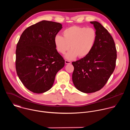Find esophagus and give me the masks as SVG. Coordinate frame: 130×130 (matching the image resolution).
Masks as SVG:
<instances>
[{
	"label": "esophagus",
	"instance_id": "34e87169",
	"mask_svg": "<svg viewBox=\"0 0 130 130\" xmlns=\"http://www.w3.org/2000/svg\"><path fill=\"white\" fill-rule=\"evenodd\" d=\"M65 63L66 64H70L71 63V62L70 61H67V60H65Z\"/></svg>",
	"mask_w": 130,
	"mask_h": 130
}]
</instances>
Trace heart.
<instances>
[{
    "label": "heart",
    "instance_id": "heart-1",
    "mask_svg": "<svg viewBox=\"0 0 130 130\" xmlns=\"http://www.w3.org/2000/svg\"><path fill=\"white\" fill-rule=\"evenodd\" d=\"M63 37L57 35L54 37V43L57 51L64 54L68 60L85 57L93 48L96 39L97 33L92 28L72 26L63 32Z\"/></svg>",
    "mask_w": 130,
    "mask_h": 130
}]
</instances>
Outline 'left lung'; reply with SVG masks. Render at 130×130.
I'll list each match as a JSON object with an SVG mask.
<instances>
[{
	"label": "left lung",
	"mask_w": 130,
	"mask_h": 130,
	"mask_svg": "<svg viewBox=\"0 0 130 130\" xmlns=\"http://www.w3.org/2000/svg\"><path fill=\"white\" fill-rule=\"evenodd\" d=\"M97 33V39L91 52L76 62L72 79L76 88L84 93L100 90L112 75L116 66L117 51L108 31L99 22H90Z\"/></svg>",
	"instance_id": "left-lung-1"
}]
</instances>
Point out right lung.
<instances>
[{
  "instance_id": "right-lung-1",
  "label": "right lung",
  "mask_w": 130,
  "mask_h": 130,
  "mask_svg": "<svg viewBox=\"0 0 130 130\" xmlns=\"http://www.w3.org/2000/svg\"><path fill=\"white\" fill-rule=\"evenodd\" d=\"M62 28L60 23L41 21L25 29L17 44V74L24 85L34 93L49 90L56 74L64 66L65 61L54 43Z\"/></svg>"
}]
</instances>
